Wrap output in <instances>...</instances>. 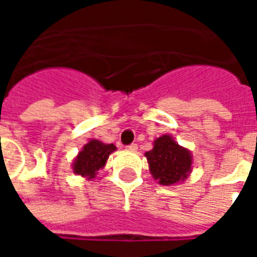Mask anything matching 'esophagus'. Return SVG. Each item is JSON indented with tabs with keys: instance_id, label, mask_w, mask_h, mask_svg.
<instances>
[{
	"instance_id": "1",
	"label": "esophagus",
	"mask_w": 257,
	"mask_h": 257,
	"mask_svg": "<svg viewBox=\"0 0 257 257\" xmlns=\"http://www.w3.org/2000/svg\"><path fill=\"white\" fill-rule=\"evenodd\" d=\"M126 150L136 151V150H138V145H135V143H132V145H129L128 147H126Z\"/></svg>"
}]
</instances>
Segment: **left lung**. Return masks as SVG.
<instances>
[{"label":"left lung","instance_id":"left-lung-1","mask_svg":"<svg viewBox=\"0 0 257 257\" xmlns=\"http://www.w3.org/2000/svg\"><path fill=\"white\" fill-rule=\"evenodd\" d=\"M151 176L162 186L186 182L193 171L191 151L180 146L172 135H162L153 142V149L145 153Z\"/></svg>","mask_w":257,"mask_h":257}]
</instances>
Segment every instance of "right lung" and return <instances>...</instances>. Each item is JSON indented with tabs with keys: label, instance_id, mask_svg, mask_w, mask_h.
I'll return each instance as SVG.
<instances>
[{
	"label": "right lung",
	"instance_id": "add662e5",
	"mask_svg": "<svg viewBox=\"0 0 257 257\" xmlns=\"http://www.w3.org/2000/svg\"><path fill=\"white\" fill-rule=\"evenodd\" d=\"M114 151H117V147L112 143L107 145L97 139L88 140L71 162L73 173L88 182L93 180L99 171L106 167L108 157Z\"/></svg>",
	"mask_w": 257,
	"mask_h": 257
}]
</instances>
